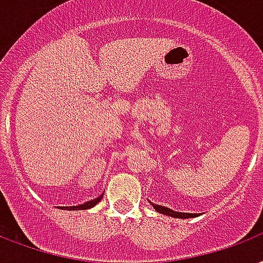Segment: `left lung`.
<instances>
[{
  "label": "left lung",
  "instance_id": "obj_1",
  "mask_svg": "<svg viewBox=\"0 0 263 263\" xmlns=\"http://www.w3.org/2000/svg\"><path fill=\"white\" fill-rule=\"evenodd\" d=\"M153 208H155V211L161 213V215H167L171 216V217H178V219H190V217H196V216H199V213H181V212H174L166 208V206H160V205H155V203H152Z\"/></svg>",
  "mask_w": 263,
  "mask_h": 263
}]
</instances>
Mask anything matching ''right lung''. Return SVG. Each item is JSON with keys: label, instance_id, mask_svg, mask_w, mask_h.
<instances>
[{"label": "right lung", "instance_id": "add662e5", "mask_svg": "<svg viewBox=\"0 0 263 263\" xmlns=\"http://www.w3.org/2000/svg\"><path fill=\"white\" fill-rule=\"evenodd\" d=\"M103 198V195H100L99 198H95L92 201L86 202V203H83V205H78V206H67V208H62V209H65V211H85V209H90L93 206L96 205L97 202H100V199Z\"/></svg>", "mask_w": 263, "mask_h": 263}]
</instances>
